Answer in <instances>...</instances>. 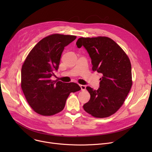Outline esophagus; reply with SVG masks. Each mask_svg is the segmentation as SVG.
<instances>
[{
    "label": "esophagus",
    "mask_w": 152,
    "mask_h": 152,
    "mask_svg": "<svg viewBox=\"0 0 152 152\" xmlns=\"http://www.w3.org/2000/svg\"><path fill=\"white\" fill-rule=\"evenodd\" d=\"M81 91H85L86 89V86L84 85H80Z\"/></svg>",
    "instance_id": "1"
}]
</instances>
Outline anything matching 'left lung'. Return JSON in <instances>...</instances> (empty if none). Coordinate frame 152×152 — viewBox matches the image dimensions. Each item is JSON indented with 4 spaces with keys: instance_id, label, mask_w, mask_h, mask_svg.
<instances>
[{
    "instance_id": "left-lung-1",
    "label": "left lung",
    "mask_w": 152,
    "mask_h": 152,
    "mask_svg": "<svg viewBox=\"0 0 152 152\" xmlns=\"http://www.w3.org/2000/svg\"><path fill=\"white\" fill-rule=\"evenodd\" d=\"M76 45L78 48L84 46L91 58L92 70L103 75L97 90L86 87L91 99L83 105L84 110L96 118L112 115L123 104L132 84L128 57L107 37H81Z\"/></svg>"
}]
</instances>
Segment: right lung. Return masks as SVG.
Listing matches in <instances>:
<instances>
[{
  "mask_svg": "<svg viewBox=\"0 0 152 152\" xmlns=\"http://www.w3.org/2000/svg\"><path fill=\"white\" fill-rule=\"evenodd\" d=\"M76 36L54 34L41 40L31 50L21 68V87L30 107L37 113L51 116L62 111L71 92L81 90L75 83L52 81L65 47Z\"/></svg>",
  "mask_w": 152,
  "mask_h": 152,
  "instance_id": "1",
  "label": "right lung"
}]
</instances>
